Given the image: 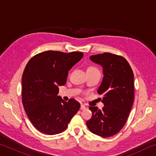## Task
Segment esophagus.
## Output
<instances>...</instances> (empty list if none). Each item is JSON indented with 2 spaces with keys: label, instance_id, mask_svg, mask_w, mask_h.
<instances>
[{
  "label": "esophagus",
  "instance_id": "esophagus-1",
  "mask_svg": "<svg viewBox=\"0 0 156 156\" xmlns=\"http://www.w3.org/2000/svg\"><path fill=\"white\" fill-rule=\"evenodd\" d=\"M86 109V107L84 106L83 104H81V106H80V109Z\"/></svg>",
  "mask_w": 156,
  "mask_h": 156
}]
</instances>
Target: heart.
Listing matches in <instances>:
<instances>
[{"mask_svg":"<svg viewBox=\"0 0 156 156\" xmlns=\"http://www.w3.org/2000/svg\"><path fill=\"white\" fill-rule=\"evenodd\" d=\"M88 69H98L96 68V67H89L88 69H87V70Z\"/></svg>","mask_w":156,"mask_h":156,"instance_id":"obj_1","label":"heart"}]
</instances>
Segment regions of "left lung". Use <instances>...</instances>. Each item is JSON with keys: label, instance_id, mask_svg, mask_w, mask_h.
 Returning <instances> with one entry per match:
<instances>
[{"label": "left lung", "instance_id": "left-lung-1", "mask_svg": "<svg viewBox=\"0 0 156 156\" xmlns=\"http://www.w3.org/2000/svg\"><path fill=\"white\" fill-rule=\"evenodd\" d=\"M90 59L103 67V80L97 92L105 106L102 109L89 107L93 114L86 124L93 133L108 138L118 133L128 119L134 100L133 73L127 60L118 55L106 52Z\"/></svg>", "mask_w": 156, "mask_h": 156}]
</instances>
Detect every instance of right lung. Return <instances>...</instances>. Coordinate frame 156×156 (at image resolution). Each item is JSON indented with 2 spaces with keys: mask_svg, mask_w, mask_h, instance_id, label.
<instances>
[{
  "mask_svg": "<svg viewBox=\"0 0 156 156\" xmlns=\"http://www.w3.org/2000/svg\"><path fill=\"white\" fill-rule=\"evenodd\" d=\"M83 53L46 51L29 60L22 76V102L27 117L38 131L47 135L62 133L80 109L71 98L58 96V86L67 82L69 70Z\"/></svg>",
  "mask_w": 156,
  "mask_h": 156,
  "instance_id": "1",
  "label": "right lung"
}]
</instances>
